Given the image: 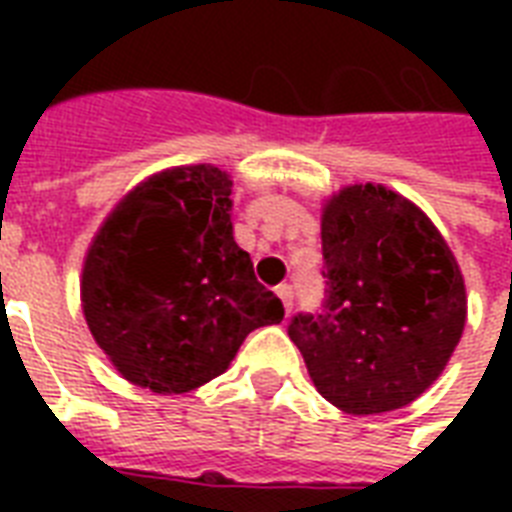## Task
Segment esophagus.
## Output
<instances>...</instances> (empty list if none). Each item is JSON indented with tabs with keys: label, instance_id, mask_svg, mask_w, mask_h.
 I'll return each instance as SVG.
<instances>
[{
	"label": "esophagus",
	"instance_id": "1",
	"mask_svg": "<svg viewBox=\"0 0 512 512\" xmlns=\"http://www.w3.org/2000/svg\"><path fill=\"white\" fill-rule=\"evenodd\" d=\"M276 295L281 297V303H284V311H292V297H295V292H292V287L289 284H279L276 287Z\"/></svg>",
	"mask_w": 512,
	"mask_h": 512
}]
</instances>
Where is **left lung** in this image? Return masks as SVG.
<instances>
[{"mask_svg": "<svg viewBox=\"0 0 512 512\" xmlns=\"http://www.w3.org/2000/svg\"><path fill=\"white\" fill-rule=\"evenodd\" d=\"M327 300L289 337L313 385L348 414L393 412L438 380L465 329L468 297L452 249L412 201L348 185L324 204Z\"/></svg>", "mask_w": 512, "mask_h": 512, "instance_id": "obj_1", "label": "left lung"}]
</instances>
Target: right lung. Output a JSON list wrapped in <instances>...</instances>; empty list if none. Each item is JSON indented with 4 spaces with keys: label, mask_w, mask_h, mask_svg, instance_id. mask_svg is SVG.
Segmentation results:
<instances>
[{
    "label": "right lung",
    "mask_w": 512,
    "mask_h": 512,
    "mask_svg": "<svg viewBox=\"0 0 512 512\" xmlns=\"http://www.w3.org/2000/svg\"><path fill=\"white\" fill-rule=\"evenodd\" d=\"M233 180L212 164L175 167L124 196L92 239L82 311L124 380L188 393L223 374L284 305L233 241Z\"/></svg>",
    "instance_id": "right-lung-1"
}]
</instances>
